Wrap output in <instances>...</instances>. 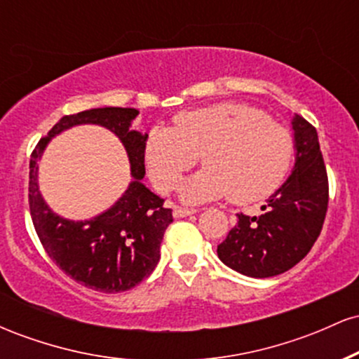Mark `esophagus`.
Returning <instances> with one entry per match:
<instances>
[{"instance_id":"obj_1","label":"esophagus","mask_w":359,"mask_h":359,"mask_svg":"<svg viewBox=\"0 0 359 359\" xmlns=\"http://www.w3.org/2000/svg\"><path fill=\"white\" fill-rule=\"evenodd\" d=\"M197 209H187V208H175L174 209V216L175 217H187V216H192V214H196Z\"/></svg>"}]
</instances>
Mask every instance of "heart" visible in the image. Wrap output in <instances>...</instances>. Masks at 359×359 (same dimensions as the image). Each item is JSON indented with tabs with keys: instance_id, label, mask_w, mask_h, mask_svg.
<instances>
[{
	"instance_id": "1",
	"label": "heart",
	"mask_w": 359,
	"mask_h": 359,
	"mask_svg": "<svg viewBox=\"0 0 359 359\" xmlns=\"http://www.w3.org/2000/svg\"><path fill=\"white\" fill-rule=\"evenodd\" d=\"M199 155L205 167L185 180L184 199L229 196L233 203L248 204L269 197L285 180L294 140L269 114L241 102L184 111L174 118V128L156 126L147 135V168L160 192L172 191Z\"/></svg>"
}]
</instances>
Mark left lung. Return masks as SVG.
Listing matches in <instances>:
<instances>
[{
  "instance_id": "1",
  "label": "left lung",
  "mask_w": 359,
  "mask_h": 359,
  "mask_svg": "<svg viewBox=\"0 0 359 359\" xmlns=\"http://www.w3.org/2000/svg\"><path fill=\"white\" fill-rule=\"evenodd\" d=\"M292 128L297 154L290 177L262 205V216L238 214L236 226L217 246L221 262L246 277L266 278L290 270L323 229L329 185L317 131L299 114Z\"/></svg>"
}]
</instances>
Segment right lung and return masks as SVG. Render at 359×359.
<instances>
[{"label": "right lung", "mask_w": 359, "mask_h": 359, "mask_svg": "<svg viewBox=\"0 0 359 359\" xmlns=\"http://www.w3.org/2000/svg\"><path fill=\"white\" fill-rule=\"evenodd\" d=\"M138 113L135 108L109 106L60 118L40 140L30 158L28 204L45 251L69 277L104 294L130 290L155 270L163 233L174 221L172 209L142 182L147 133L131 130ZM79 124H97L117 135L130 160L132 182L104 213L86 222H72L53 213L43 201L38 189V162L53 136Z\"/></svg>", "instance_id": "add662e5"}]
</instances>
